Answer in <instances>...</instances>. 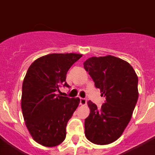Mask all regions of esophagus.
Segmentation results:
<instances>
[{
  "label": "esophagus",
  "instance_id": "esophagus-1",
  "mask_svg": "<svg viewBox=\"0 0 155 155\" xmlns=\"http://www.w3.org/2000/svg\"><path fill=\"white\" fill-rule=\"evenodd\" d=\"M87 99L86 98H84V97H80V105L81 106H84V105H86L87 104Z\"/></svg>",
  "mask_w": 155,
  "mask_h": 155
}]
</instances>
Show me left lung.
Masks as SVG:
<instances>
[{"mask_svg": "<svg viewBox=\"0 0 155 155\" xmlns=\"http://www.w3.org/2000/svg\"><path fill=\"white\" fill-rule=\"evenodd\" d=\"M84 66L106 97L100 110L88 101L85 136L94 144L111 143L121 136L132 118L139 97L138 76L129 63L111 55L91 58Z\"/></svg>", "mask_w": 155, "mask_h": 155, "instance_id": "left-lung-1", "label": "left lung"}]
</instances>
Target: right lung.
I'll return each mask as SVG.
<instances>
[{
    "label": "right lung",
    "instance_id": "right-lung-1",
    "mask_svg": "<svg viewBox=\"0 0 155 155\" xmlns=\"http://www.w3.org/2000/svg\"><path fill=\"white\" fill-rule=\"evenodd\" d=\"M82 56L51 53L38 58L27 70L22 87V112L31 136L42 146L56 147L65 139L68 121L80 100L58 92L61 86L69 87L67 71Z\"/></svg>",
    "mask_w": 155,
    "mask_h": 155
}]
</instances>
